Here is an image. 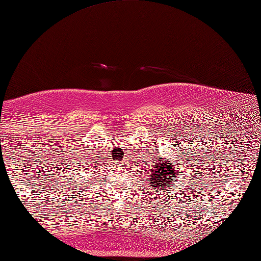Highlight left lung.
Instances as JSON below:
<instances>
[{
    "mask_svg": "<svg viewBox=\"0 0 261 261\" xmlns=\"http://www.w3.org/2000/svg\"><path fill=\"white\" fill-rule=\"evenodd\" d=\"M158 161L155 167H153V173L148 179L150 187H152L151 189H154L155 191L164 190L168 185H171L173 182V178L176 177L177 171V167L169 163L168 159L166 161H163V158L159 156Z\"/></svg>",
    "mask_w": 261,
    "mask_h": 261,
    "instance_id": "obj_1",
    "label": "left lung"
}]
</instances>
